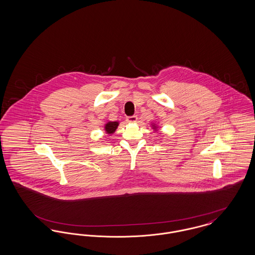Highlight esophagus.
I'll return each mask as SVG.
<instances>
[{
  "label": "esophagus",
  "instance_id": "esophagus-1",
  "mask_svg": "<svg viewBox=\"0 0 255 255\" xmlns=\"http://www.w3.org/2000/svg\"><path fill=\"white\" fill-rule=\"evenodd\" d=\"M136 120H137L136 116H132V117H128V118L126 119V122H130V123H133V122H136Z\"/></svg>",
  "mask_w": 255,
  "mask_h": 255
}]
</instances>
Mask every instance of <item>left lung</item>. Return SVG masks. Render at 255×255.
Here are the masks:
<instances>
[{"instance_id":"left-lung-1","label":"left lung","mask_w":255,"mask_h":255,"mask_svg":"<svg viewBox=\"0 0 255 255\" xmlns=\"http://www.w3.org/2000/svg\"><path fill=\"white\" fill-rule=\"evenodd\" d=\"M151 125H152V129L155 131V133L158 132V126L157 125V123H156V122L151 123Z\"/></svg>"}]
</instances>
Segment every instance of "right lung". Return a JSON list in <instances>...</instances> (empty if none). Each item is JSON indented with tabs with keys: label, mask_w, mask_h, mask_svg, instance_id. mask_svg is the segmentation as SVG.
I'll return each mask as SVG.
<instances>
[{
	"label": "right lung",
	"mask_w": 255,
	"mask_h": 255,
	"mask_svg": "<svg viewBox=\"0 0 255 255\" xmlns=\"http://www.w3.org/2000/svg\"><path fill=\"white\" fill-rule=\"evenodd\" d=\"M120 125L119 122H108L104 125V131L108 135H111L116 132Z\"/></svg>",
	"instance_id": "right-lung-1"
}]
</instances>
